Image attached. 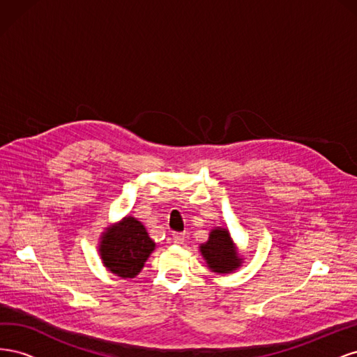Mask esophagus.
I'll list each match as a JSON object with an SVG mask.
<instances>
[{
  "mask_svg": "<svg viewBox=\"0 0 357 357\" xmlns=\"http://www.w3.org/2000/svg\"><path fill=\"white\" fill-rule=\"evenodd\" d=\"M186 234L185 232H176V234H172V240H174V243L176 244H185V241H186Z\"/></svg>",
  "mask_w": 357,
  "mask_h": 357,
  "instance_id": "34e87169",
  "label": "esophagus"
}]
</instances>
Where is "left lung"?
Returning <instances> with one entry per match:
<instances>
[{
    "mask_svg": "<svg viewBox=\"0 0 357 357\" xmlns=\"http://www.w3.org/2000/svg\"><path fill=\"white\" fill-rule=\"evenodd\" d=\"M201 253L213 271L219 274H228L241 264L229 232L226 229L219 228L211 231L210 240L201 245Z\"/></svg>",
    "mask_w": 357,
    "mask_h": 357,
    "instance_id": "1",
    "label": "left lung"
}]
</instances>
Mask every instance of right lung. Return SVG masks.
Instances as JSON below:
<instances>
[{
    "mask_svg": "<svg viewBox=\"0 0 357 357\" xmlns=\"http://www.w3.org/2000/svg\"><path fill=\"white\" fill-rule=\"evenodd\" d=\"M144 226L134 218H126L112 229H107L101 241V257L109 271L123 278H134L153 252Z\"/></svg>",
    "mask_w": 357,
    "mask_h": 357,
    "instance_id": "obj_1",
    "label": "right lung"
}]
</instances>
